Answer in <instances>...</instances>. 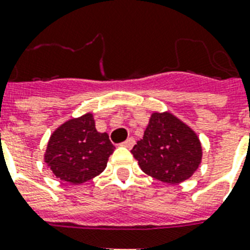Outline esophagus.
<instances>
[{"mask_svg":"<svg viewBox=\"0 0 250 250\" xmlns=\"http://www.w3.org/2000/svg\"><path fill=\"white\" fill-rule=\"evenodd\" d=\"M135 145V139L133 137H129V139H127V140L125 141V143H122V146H125V148L131 149Z\"/></svg>","mask_w":250,"mask_h":250,"instance_id":"34e87169","label":"esophagus"}]
</instances>
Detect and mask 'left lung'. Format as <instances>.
I'll return each instance as SVG.
<instances>
[{
    "instance_id": "left-lung-1",
    "label": "left lung",
    "mask_w": 250,
    "mask_h": 250,
    "mask_svg": "<svg viewBox=\"0 0 250 250\" xmlns=\"http://www.w3.org/2000/svg\"><path fill=\"white\" fill-rule=\"evenodd\" d=\"M131 153L145 174L168 184L186 182L202 161L197 133L167 110L152 113L144 136Z\"/></svg>"
}]
</instances>
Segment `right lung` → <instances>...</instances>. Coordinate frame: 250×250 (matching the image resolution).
Returning <instances> with one entry per match:
<instances>
[{"label": "right lung", "instance_id": "obj_1", "mask_svg": "<svg viewBox=\"0 0 250 250\" xmlns=\"http://www.w3.org/2000/svg\"><path fill=\"white\" fill-rule=\"evenodd\" d=\"M114 149L109 135L96 129L93 114L85 113L54 129L49 137L44 161L57 179L82 184L105 170Z\"/></svg>", "mask_w": 250, "mask_h": 250}]
</instances>
